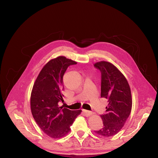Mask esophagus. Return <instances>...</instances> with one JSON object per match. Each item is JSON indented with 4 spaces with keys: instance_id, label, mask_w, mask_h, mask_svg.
I'll return each instance as SVG.
<instances>
[{
    "instance_id": "1",
    "label": "esophagus",
    "mask_w": 158,
    "mask_h": 158,
    "mask_svg": "<svg viewBox=\"0 0 158 158\" xmlns=\"http://www.w3.org/2000/svg\"><path fill=\"white\" fill-rule=\"evenodd\" d=\"M83 112H84V113L85 114V115H86V116H89V115H91L93 114V112H91V111H89V110H84Z\"/></svg>"
}]
</instances>
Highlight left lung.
Here are the masks:
<instances>
[{"instance_id":"1","label":"left lung","mask_w":158,"mask_h":158,"mask_svg":"<svg viewBox=\"0 0 158 158\" xmlns=\"http://www.w3.org/2000/svg\"><path fill=\"white\" fill-rule=\"evenodd\" d=\"M94 66L101 72V97L107 98L109 102L106 113L100 115L103 127L94 132L110 137L120 131L130 114L131 89L124 76L111 63L101 61Z\"/></svg>"}]
</instances>
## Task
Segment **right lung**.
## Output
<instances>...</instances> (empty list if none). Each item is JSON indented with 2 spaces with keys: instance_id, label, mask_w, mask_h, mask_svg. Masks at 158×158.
I'll list each match as a JSON object with an SVG mask.
<instances>
[{
  "instance_id": "add662e5",
  "label": "right lung",
  "mask_w": 158,
  "mask_h": 158,
  "mask_svg": "<svg viewBox=\"0 0 158 158\" xmlns=\"http://www.w3.org/2000/svg\"><path fill=\"white\" fill-rule=\"evenodd\" d=\"M77 62L60 56L49 61L40 70L34 82L30 97L33 117L44 133L52 139H60L70 131V126L81 113L59 107L63 101V77L69 66Z\"/></svg>"
}]
</instances>
